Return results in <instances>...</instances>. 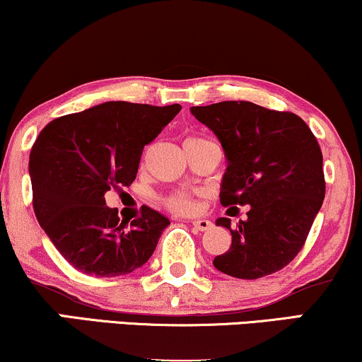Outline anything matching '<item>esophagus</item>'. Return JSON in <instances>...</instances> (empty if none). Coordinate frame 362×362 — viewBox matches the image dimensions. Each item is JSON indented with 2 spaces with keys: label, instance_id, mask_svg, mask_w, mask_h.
<instances>
[{
  "label": "esophagus",
  "instance_id": "obj_1",
  "mask_svg": "<svg viewBox=\"0 0 362 362\" xmlns=\"http://www.w3.org/2000/svg\"><path fill=\"white\" fill-rule=\"evenodd\" d=\"M192 226H194V229H197V230H209L212 228V223L209 219H194Z\"/></svg>",
  "mask_w": 362,
  "mask_h": 362
}]
</instances>
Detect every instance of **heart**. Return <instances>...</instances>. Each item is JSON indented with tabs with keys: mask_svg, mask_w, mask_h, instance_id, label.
<instances>
[{
	"mask_svg": "<svg viewBox=\"0 0 362 362\" xmlns=\"http://www.w3.org/2000/svg\"><path fill=\"white\" fill-rule=\"evenodd\" d=\"M197 139V138H190ZM167 206L175 212H190L194 209V199L192 195L187 192H177L167 200Z\"/></svg>",
	"mask_w": 362,
	"mask_h": 362,
	"instance_id": "b5f03b06",
	"label": "heart"
}]
</instances>
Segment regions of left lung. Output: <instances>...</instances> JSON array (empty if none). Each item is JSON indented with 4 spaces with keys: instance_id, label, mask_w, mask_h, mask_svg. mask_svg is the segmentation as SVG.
I'll return each instance as SVG.
<instances>
[{
    "instance_id": "obj_1",
    "label": "left lung",
    "mask_w": 362,
    "mask_h": 362,
    "mask_svg": "<svg viewBox=\"0 0 362 362\" xmlns=\"http://www.w3.org/2000/svg\"><path fill=\"white\" fill-rule=\"evenodd\" d=\"M190 112L221 141L226 172L221 184L224 207L250 206L247 219L230 229L217 226L233 243L212 264L226 275L256 280L280 272L308 236L325 197L322 151L310 128L293 112L272 111L247 101L194 106Z\"/></svg>"
}]
</instances>
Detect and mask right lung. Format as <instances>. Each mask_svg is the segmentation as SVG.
<instances>
[{"label": "right lung", "instance_id": "1", "mask_svg": "<svg viewBox=\"0 0 362 362\" xmlns=\"http://www.w3.org/2000/svg\"><path fill=\"white\" fill-rule=\"evenodd\" d=\"M180 110L110 101L57 117L38 134L28 162L35 216L76 269L128 275L153 255L168 217L143 206L126 228L104 194L132 185L143 148Z\"/></svg>", "mask_w": 362, "mask_h": 362}]
</instances>
